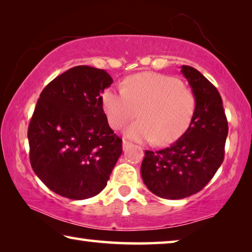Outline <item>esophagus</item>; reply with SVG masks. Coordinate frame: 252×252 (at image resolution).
<instances>
[{"instance_id": "esophagus-1", "label": "esophagus", "mask_w": 252, "mask_h": 252, "mask_svg": "<svg viewBox=\"0 0 252 252\" xmlns=\"http://www.w3.org/2000/svg\"><path fill=\"white\" fill-rule=\"evenodd\" d=\"M130 144H131V143H130V142H127L126 140H123V142H122V148H123V150H126V149L130 147Z\"/></svg>"}]
</instances>
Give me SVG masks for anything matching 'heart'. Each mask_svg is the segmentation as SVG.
<instances>
[{"label":"heart","instance_id":"b5f03b06","mask_svg":"<svg viewBox=\"0 0 252 252\" xmlns=\"http://www.w3.org/2000/svg\"><path fill=\"white\" fill-rule=\"evenodd\" d=\"M101 101L110 126L116 130L135 118L140 109L141 119L126 127V135L160 146L180 139L195 112L193 93L179 79L156 72L136 73L123 81V88L105 89Z\"/></svg>","mask_w":252,"mask_h":252}]
</instances>
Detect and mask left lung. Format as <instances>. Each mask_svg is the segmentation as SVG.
<instances>
[{
  "label": "left lung",
  "mask_w": 252,
  "mask_h": 252,
  "mask_svg": "<svg viewBox=\"0 0 252 252\" xmlns=\"http://www.w3.org/2000/svg\"><path fill=\"white\" fill-rule=\"evenodd\" d=\"M195 97L189 129L171 147L144 152L141 177L152 193L163 199H183L206 187L222 163L228 122L215 85L198 70L181 66Z\"/></svg>",
  "instance_id": "obj_1"
}]
</instances>
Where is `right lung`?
I'll return each mask as SVG.
<instances>
[{
	"label": "right lung",
	"instance_id": "right-lung-1",
	"mask_svg": "<svg viewBox=\"0 0 252 252\" xmlns=\"http://www.w3.org/2000/svg\"><path fill=\"white\" fill-rule=\"evenodd\" d=\"M113 80L80 65L50 82L29 125L30 161L44 185L62 197L83 200L104 189L122 153L109 126L101 94Z\"/></svg>",
	"mask_w": 252,
	"mask_h": 252
}]
</instances>
